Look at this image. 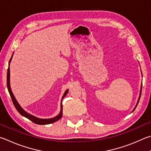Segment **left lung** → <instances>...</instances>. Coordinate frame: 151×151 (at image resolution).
<instances>
[{"label": "left lung", "instance_id": "8db88e82", "mask_svg": "<svg viewBox=\"0 0 151 151\" xmlns=\"http://www.w3.org/2000/svg\"><path fill=\"white\" fill-rule=\"evenodd\" d=\"M142 88V87H141ZM141 92H140V96H139V100H138V102H137V105H136V106L135 107V108H134V109L133 111H134L135 110V109L136 108V107H137V104H138V103H139V100H140V98H141Z\"/></svg>", "mask_w": 151, "mask_h": 151}]
</instances>
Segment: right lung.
<instances>
[{
  "label": "right lung",
  "mask_w": 151,
  "mask_h": 151,
  "mask_svg": "<svg viewBox=\"0 0 151 151\" xmlns=\"http://www.w3.org/2000/svg\"><path fill=\"white\" fill-rule=\"evenodd\" d=\"M14 54V53H13ZM13 54L12 57H11V58L10 59V61H9V68H8V71H7V88H8V90H9V92L10 95V97L12 98V102L14 104V105L16 109H17V111L20 113L22 116L26 117V118L29 119V120H31L32 122H34L35 123H36V124L38 125H46V124H50V123H53L54 122H55L57 121H58L59 119H60L61 118V117L63 116V106H62V100L63 99V98L67 94V93L68 92V90H67L64 93V95L62 97V99H61V111H60L59 114L58 116H55L53 118H50V119H41V118H38V117H35L34 116H32V115L29 114L28 113H27L26 111H24V109L21 108V106H20V104H19L17 102V100H16V98L14 97V96L13 93L12 92V90H11V88H10V63L11 61V60H12V56H13Z\"/></svg>",
  "instance_id": "1"
}]
</instances>
